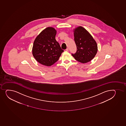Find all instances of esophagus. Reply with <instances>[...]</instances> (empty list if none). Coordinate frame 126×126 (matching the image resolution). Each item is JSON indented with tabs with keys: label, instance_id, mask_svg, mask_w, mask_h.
<instances>
[{
	"label": "esophagus",
	"instance_id": "34e87169",
	"mask_svg": "<svg viewBox=\"0 0 126 126\" xmlns=\"http://www.w3.org/2000/svg\"><path fill=\"white\" fill-rule=\"evenodd\" d=\"M65 50H66V51H68V50H69V49H68V48H67Z\"/></svg>",
	"mask_w": 126,
	"mask_h": 126
}]
</instances>
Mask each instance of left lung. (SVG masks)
Here are the masks:
<instances>
[{
    "instance_id": "1",
    "label": "left lung",
    "mask_w": 126,
    "mask_h": 126,
    "mask_svg": "<svg viewBox=\"0 0 126 126\" xmlns=\"http://www.w3.org/2000/svg\"><path fill=\"white\" fill-rule=\"evenodd\" d=\"M74 41L77 51L72 55L76 61L82 63L91 61L97 54V46L91 35L85 28L79 27L74 30Z\"/></svg>"
}]
</instances>
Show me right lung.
Instances as JSON below:
<instances>
[{
    "instance_id": "right-lung-1",
    "label": "right lung",
    "mask_w": 126,
    "mask_h": 126,
    "mask_svg": "<svg viewBox=\"0 0 126 126\" xmlns=\"http://www.w3.org/2000/svg\"><path fill=\"white\" fill-rule=\"evenodd\" d=\"M56 31L48 27L36 37L33 42L32 54L39 63L51 66L58 60L64 51L55 39Z\"/></svg>"
}]
</instances>
